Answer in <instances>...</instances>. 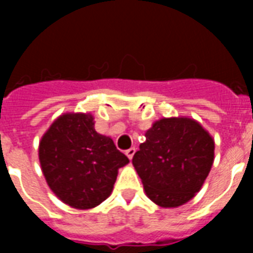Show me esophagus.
Wrapping results in <instances>:
<instances>
[{
  "mask_svg": "<svg viewBox=\"0 0 253 253\" xmlns=\"http://www.w3.org/2000/svg\"><path fill=\"white\" fill-rule=\"evenodd\" d=\"M135 151H136V150H135L134 147H131V148H128V150L126 151L127 158L130 159V160H131V159H132V156H134V155H135Z\"/></svg>",
  "mask_w": 253,
  "mask_h": 253,
  "instance_id": "obj_1",
  "label": "esophagus"
}]
</instances>
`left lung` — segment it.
<instances>
[{
  "label": "left lung",
  "mask_w": 253,
  "mask_h": 253,
  "mask_svg": "<svg viewBox=\"0 0 253 253\" xmlns=\"http://www.w3.org/2000/svg\"><path fill=\"white\" fill-rule=\"evenodd\" d=\"M214 162V140L190 118H163L146 132L132 158L151 201L177 208L192 200Z\"/></svg>",
  "instance_id": "1"
}]
</instances>
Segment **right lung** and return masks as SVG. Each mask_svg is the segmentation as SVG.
Segmentation results:
<instances>
[{"label": "right lung", "instance_id": "right-lung-1", "mask_svg": "<svg viewBox=\"0 0 253 253\" xmlns=\"http://www.w3.org/2000/svg\"><path fill=\"white\" fill-rule=\"evenodd\" d=\"M39 160L51 190L83 210L110 196L118 169L128 163L111 138L94 130L90 114L59 117L42 138Z\"/></svg>", "mask_w": 253, "mask_h": 253}]
</instances>
